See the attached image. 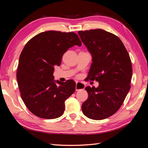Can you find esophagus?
I'll list each match as a JSON object with an SVG mask.
<instances>
[{
	"instance_id": "1",
	"label": "esophagus",
	"mask_w": 148,
	"mask_h": 148,
	"mask_svg": "<svg viewBox=\"0 0 148 148\" xmlns=\"http://www.w3.org/2000/svg\"><path fill=\"white\" fill-rule=\"evenodd\" d=\"M86 85L84 83H82L81 82H76V86H75V90L78 91L79 90L84 89L85 88Z\"/></svg>"
}]
</instances>
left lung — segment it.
I'll return each instance as SVG.
<instances>
[{"instance_id":"left-lung-1","label":"left lung","mask_w":148,"mask_h":148,"mask_svg":"<svg viewBox=\"0 0 148 148\" xmlns=\"http://www.w3.org/2000/svg\"><path fill=\"white\" fill-rule=\"evenodd\" d=\"M78 34L92 57L88 79L99 83L97 88L86 87L88 97L82 110L88 119H105L119 110L130 89L132 62L123 43L113 33L95 29Z\"/></svg>"}]
</instances>
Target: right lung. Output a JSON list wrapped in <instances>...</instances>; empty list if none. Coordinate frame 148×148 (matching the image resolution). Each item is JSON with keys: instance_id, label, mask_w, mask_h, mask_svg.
I'll use <instances>...</instances> for the list:
<instances>
[{"instance_id": "obj_1", "label": "right lung", "mask_w": 148, "mask_h": 148, "mask_svg": "<svg viewBox=\"0 0 148 148\" xmlns=\"http://www.w3.org/2000/svg\"><path fill=\"white\" fill-rule=\"evenodd\" d=\"M81 46L76 33L46 31L29 40L20 54L16 72L18 86L24 103L35 115L54 119L64 112V102L73 94L75 83L54 81V66L69 48Z\"/></svg>"}]
</instances>
